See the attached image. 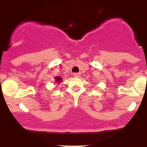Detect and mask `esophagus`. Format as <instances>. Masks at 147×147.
I'll list each match as a JSON object with an SVG mask.
<instances>
[{
	"label": "esophagus",
	"mask_w": 147,
	"mask_h": 147,
	"mask_svg": "<svg viewBox=\"0 0 147 147\" xmlns=\"http://www.w3.org/2000/svg\"><path fill=\"white\" fill-rule=\"evenodd\" d=\"M80 75V74L78 73V72H75V73L73 74V76L75 77V78H79Z\"/></svg>",
	"instance_id": "1"
}]
</instances>
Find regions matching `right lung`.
I'll return each mask as SVG.
<instances>
[{"label": "right lung", "instance_id": "add662e5", "mask_svg": "<svg viewBox=\"0 0 147 147\" xmlns=\"http://www.w3.org/2000/svg\"><path fill=\"white\" fill-rule=\"evenodd\" d=\"M55 80L58 82H60V81H61V78H60V77H57V78H55Z\"/></svg>", "mask_w": 147, "mask_h": 147}]
</instances>
